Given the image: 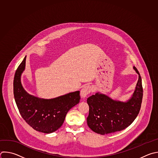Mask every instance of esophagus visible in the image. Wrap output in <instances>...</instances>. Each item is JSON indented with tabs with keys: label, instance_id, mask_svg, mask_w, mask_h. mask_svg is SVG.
<instances>
[{
	"label": "esophagus",
	"instance_id": "esophagus-1",
	"mask_svg": "<svg viewBox=\"0 0 158 158\" xmlns=\"http://www.w3.org/2000/svg\"><path fill=\"white\" fill-rule=\"evenodd\" d=\"M91 92V87L90 85H85L81 91V95L82 97L84 98L87 97L88 94H89Z\"/></svg>",
	"mask_w": 158,
	"mask_h": 158
}]
</instances>
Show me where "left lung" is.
Returning a JSON list of instances; mask_svg holds the SVG:
<instances>
[{
	"label": "left lung",
	"mask_w": 158,
	"mask_h": 158,
	"mask_svg": "<svg viewBox=\"0 0 158 158\" xmlns=\"http://www.w3.org/2000/svg\"><path fill=\"white\" fill-rule=\"evenodd\" d=\"M133 68L138 74L139 79L131 98L127 102L114 100L99 93L87 98L89 113L87 122L93 131L105 135L123 130L130 126L138 116L143 91L140 74L135 67Z\"/></svg>",
	"instance_id": "obj_1"
}]
</instances>
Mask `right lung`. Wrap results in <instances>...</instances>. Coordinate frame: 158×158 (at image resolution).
Returning <instances> with one entry per match:
<instances>
[{
	"label": "right lung",
	"instance_id": "right-lung-1",
	"mask_svg": "<svg viewBox=\"0 0 158 158\" xmlns=\"http://www.w3.org/2000/svg\"><path fill=\"white\" fill-rule=\"evenodd\" d=\"M25 63L26 57L17 69L14 80V98L19 112L35 130L44 133L54 132L62 126L68 111L79 102L80 92L52 99L40 98L28 94L20 81Z\"/></svg>",
	"mask_w": 158,
	"mask_h": 158
}]
</instances>
